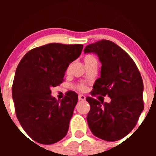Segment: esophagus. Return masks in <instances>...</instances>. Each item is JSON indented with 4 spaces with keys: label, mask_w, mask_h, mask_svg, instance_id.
Instances as JSON below:
<instances>
[{
    "label": "esophagus",
    "mask_w": 156,
    "mask_h": 156,
    "mask_svg": "<svg viewBox=\"0 0 156 156\" xmlns=\"http://www.w3.org/2000/svg\"><path fill=\"white\" fill-rule=\"evenodd\" d=\"M86 97H84V95H79L78 96V100H81V101H83V100H85Z\"/></svg>",
    "instance_id": "1"
}]
</instances>
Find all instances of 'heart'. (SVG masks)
Masks as SVG:
<instances>
[{"mask_svg":"<svg viewBox=\"0 0 156 156\" xmlns=\"http://www.w3.org/2000/svg\"><path fill=\"white\" fill-rule=\"evenodd\" d=\"M87 57H90V56H86L85 58H87ZM85 58H84V59H85ZM77 89L79 90H81V91H84V90H86V86L84 85V84H79V85H78V87H77Z\"/></svg>","mask_w":156,"mask_h":156,"instance_id":"b5f03b06","label":"heart"}]
</instances>
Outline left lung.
<instances>
[{
	"label": "left lung",
	"mask_w": 156,
	"mask_h": 156,
	"mask_svg": "<svg viewBox=\"0 0 156 156\" xmlns=\"http://www.w3.org/2000/svg\"><path fill=\"white\" fill-rule=\"evenodd\" d=\"M84 51L97 54L102 64L100 78L96 80L91 95L111 98L108 103L86 98L90 106L88 126L100 139L119 140L133 130L144 108L142 77L132 58L114 42L99 41Z\"/></svg>",
	"instance_id": "left-lung-1"
}]
</instances>
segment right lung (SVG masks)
<instances>
[{
  "label": "right lung",
  "instance_id": "right-lung-1",
  "mask_svg": "<svg viewBox=\"0 0 156 156\" xmlns=\"http://www.w3.org/2000/svg\"><path fill=\"white\" fill-rule=\"evenodd\" d=\"M82 44L51 43L29 50L16 70L12 100L20 125L31 139L55 144L66 135L78 96L68 91L61 100L50 88L64 81L69 64L81 55Z\"/></svg>",
  "mask_w": 156,
  "mask_h": 156
}]
</instances>
